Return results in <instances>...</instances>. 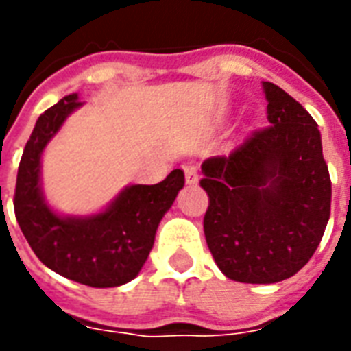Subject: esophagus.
Segmentation results:
<instances>
[{
    "label": "esophagus",
    "instance_id": "esophagus-1",
    "mask_svg": "<svg viewBox=\"0 0 351 351\" xmlns=\"http://www.w3.org/2000/svg\"><path fill=\"white\" fill-rule=\"evenodd\" d=\"M184 176H186V182L188 184H195L197 182V167L184 165Z\"/></svg>",
    "mask_w": 351,
    "mask_h": 351
}]
</instances>
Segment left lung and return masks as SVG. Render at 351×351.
Here are the masks:
<instances>
[{"mask_svg": "<svg viewBox=\"0 0 351 351\" xmlns=\"http://www.w3.org/2000/svg\"><path fill=\"white\" fill-rule=\"evenodd\" d=\"M267 120L229 156L203 161V228L228 278L274 284L308 263L331 214V178L314 118L263 82Z\"/></svg>", "mask_w": 351, "mask_h": 351, "instance_id": "1", "label": "left lung"}]
</instances>
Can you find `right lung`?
Masks as SVG:
<instances>
[{
    "instance_id": "1",
    "label": "right lung",
    "mask_w": 351,
    "mask_h": 351,
    "mask_svg": "<svg viewBox=\"0 0 351 351\" xmlns=\"http://www.w3.org/2000/svg\"><path fill=\"white\" fill-rule=\"evenodd\" d=\"M80 105L71 93L39 116L19 165L14 216L35 256L49 269L84 286H122L145 265L163 214L184 188V173L175 169L160 184L130 186L95 216L64 218L52 213L39 182L41 154Z\"/></svg>"
}]
</instances>
